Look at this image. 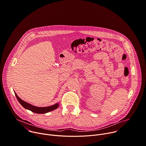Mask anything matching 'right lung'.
<instances>
[{"label": "right lung", "mask_w": 146, "mask_h": 146, "mask_svg": "<svg viewBox=\"0 0 146 146\" xmlns=\"http://www.w3.org/2000/svg\"><path fill=\"white\" fill-rule=\"evenodd\" d=\"M14 93H15V96H16V98H17L18 101L19 102V103L21 104V106L23 108H25L27 110H29L31 111V112L36 113H46L52 111L57 109L59 106L58 104H56L53 106H50V107H35L34 106H32V105L24 102L22 99H21L18 96L17 93L15 92H14Z\"/></svg>", "instance_id": "add662e5"}]
</instances>
